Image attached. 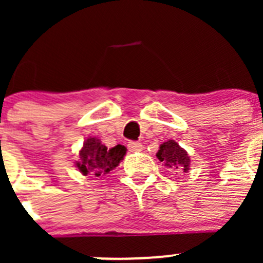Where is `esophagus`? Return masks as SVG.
Wrapping results in <instances>:
<instances>
[{
	"mask_svg": "<svg viewBox=\"0 0 263 263\" xmlns=\"http://www.w3.org/2000/svg\"><path fill=\"white\" fill-rule=\"evenodd\" d=\"M128 148L131 151H140L142 148V144L139 141H129L128 142Z\"/></svg>",
	"mask_w": 263,
	"mask_h": 263,
	"instance_id": "34e87169",
	"label": "esophagus"
}]
</instances>
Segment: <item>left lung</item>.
<instances>
[{
  "mask_svg": "<svg viewBox=\"0 0 263 263\" xmlns=\"http://www.w3.org/2000/svg\"><path fill=\"white\" fill-rule=\"evenodd\" d=\"M156 156L168 168L179 169L184 173L190 171V156H188L187 151L183 150L174 140H169V141L161 144Z\"/></svg>",
  "mask_w": 263,
  "mask_h": 263,
  "instance_id": "obj_1",
  "label": "left lung"
}]
</instances>
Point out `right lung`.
<instances>
[{
	"label": "right lung",
	"mask_w": 263,
	"mask_h": 263,
	"mask_svg": "<svg viewBox=\"0 0 263 263\" xmlns=\"http://www.w3.org/2000/svg\"><path fill=\"white\" fill-rule=\"evenodd\" d=\"M126 151L123 145L108 148L97 137H89L80 150V160L76 161V166L84 176L103 177L118 165Z\"/></svg>",
	"instance_id": "1"
}]
</instances>
